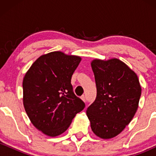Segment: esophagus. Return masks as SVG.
Listing matches in <instances>:
<instances>
[{"instance_id":"34e87169","label":"esophagus","mask_w":156,"mask_h":156,"mask_svg":"<svg viewBox=\"0 0 156 156\" xmlns=\"http://www.w3.org/2000/svg\"><path fill=\"white\" fill-rule=\"evenodd\" d=\"M81 99L83 100L84 102L87 101V98H86V95H84V94H83V95H82L81 96Z\"/></svg>"}]
</instances>
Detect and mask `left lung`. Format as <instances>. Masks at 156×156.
Returning <instances> with one entry per match:
<instances>
[{
  "label": "left lung",
  "instance_id": "8db88e82",
  "mask_svg": "<svg viewBox=\"0 0 156 156\" xmlns=\"http://www.w3.org/2000/svg\"><path fill=\"white\" fill-rule=\"evenodd\" d=\"M97 96L87 114L98 136L111 139L130 123L138 108L141 89L135 73L117 58L92 61Z\"/></svg>",
  "mask_w": 156,
  "mask_h": 156
}]
</instances>
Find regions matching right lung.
Segmentation results:
<instances>
[{
    "instance_id": "add662e5",
    "label": "right lung",
    "mask_w": 156,
    "mask_h": 156,
    "mask_svg": "<svg viewBox=\"0 0 156 156\" xmlns=\"http://www.w3.org/2000/svg\"><path fill=\"white\" fill-rule=\"evenodd\" d=\"M80 60L79 56L52 52L37 58L24 77L25 110L32 124L49 136L64 133L85 108L71 84Z\"/></svg>"
}]
</instances>
